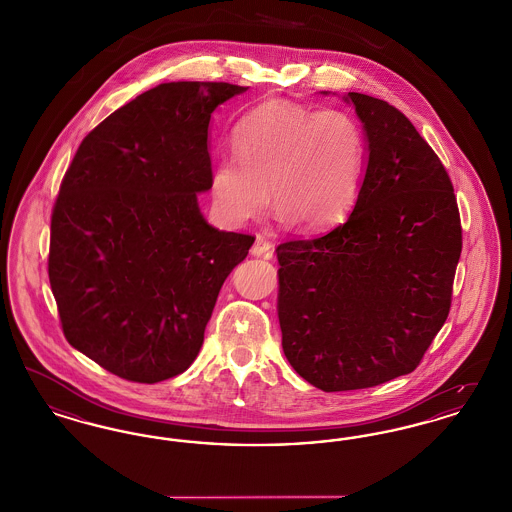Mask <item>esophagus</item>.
Segmentation results:
<instances>
[{
	"instance_id": "1",
	"label": "esophagus",
	"mask_w": 512,
	"mask_h": 512,
	"mask_svg": "<svg viewBox=\"0 0 512 512\" xmlns=\"http://www.w3.org/2000/svg\"><path fill=\"white\" fill-rule=\"evenodd\" d=\"M251 255H255V257H270L272 255V244L268 242L263 234L255 236V244L251 247Z\"/></svg>"
}]
</instances>
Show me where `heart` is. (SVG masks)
<instances>
[{
    "instance_id": "1",
    "label": "heart",
    "mask_w": 512,
    "mask_h": 512,
    "mask_svg": "<svg viewBox=\"0 0 512 512\" xmlns=\"http://www.w3.org/2000/svg\"><path fill=\"white\" fill-rule=\"evenodd\" d=\"M238 155L220 157L209 172L215 215L244 226L270 205L280 219L320 232L345 219L365 178L366 140L361 122L340 109H313L267 101L234 128Z\"/></svg>"
}]
</instances>
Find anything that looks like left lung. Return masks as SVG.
I'll return each mask as SVG.
<instances>
[{
    "label": "left lung",
    "instance_id": "8db88e82",
    "mask_svg": "<svg viewBox=\"0 0 512 512\" xmlns=\"http://www.w3.org/2000/svg\"><path fill=\"white\" fill-rule=\"evenodd\" d=\"M368 161L347 220L276 247L278 320L293 370L322 391L413 372L451 309L463 228L449 174L388 101L349 92Z\"/></svg>",
    "mask_w": 512,
    "mask_h": 512
}]
</instances>
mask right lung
<instances>
[{
	"mask_svg": "<svg viewBox=\"0 0 512 512\" xmlns=\"http://www.w3.org/2000/svg\"><path fill=\"white\" fill-rule=\"evenodd\" d=\"M247 88L167 82L82 140L51 213L48 274L67 341L115 376L155 384L203 345L220 288L249 234L203 219L209 121Z\"/></svg>",
	"mask_w": 512,
	"mask_h": 512,
	"instance_id": "add662e5",
	"label": "right lung"
}]
</instances>
